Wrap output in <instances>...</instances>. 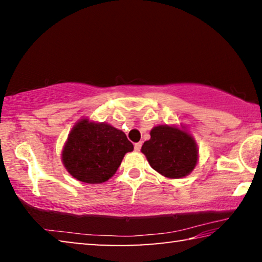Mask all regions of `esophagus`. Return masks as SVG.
Here are the masks:
<instances>
[{"instance_id": "esophagus-1", "label": "esophagus", "mask_w": 262, "mask_h": 262, "mask_svg": "<svg viewBox=\"0 0 262 262\" xmlns=\"http://www.w3.org/2000/svg\"><path fill=\"white\" fill-rule=\"evenodd\" d=\"M141 148H142V143H141V142H137V143H135V145H134L135 151H140Z\"/></svg>"}]
</instances>
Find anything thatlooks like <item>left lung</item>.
<instances>
[{"label":"left lung","mask_w":262,"mask_h":262,"mask_svg":"<svg viewBox=\"0 0 262 262\" xmlns=\"http://www.w3.org/2000/svg\"><path fill=\"white\" fill-rule=\"evenodd\" d=\"M150 136L141 151L154 170L167 178H183L193 171L198 162V148L188 133L165 125L154 127Z\"/></svg>","instance_id":"obj_1"}]
</instances>
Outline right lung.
<instances>
[{"mask_svg": "<svg viewBox=\"0 0 262 262\" xmlns=\"http://www.w3.org/2000/svg\"><path fill=\"white\" fill-rule=\"evenodd\" d=\"M133 149V143L123 132L107 123L84 119L70 132L62 151V162L74 178L88 184H100L117 172L123 156Z\"/></svg>", "mask_w": 262, "mask_h": 262, "instance_id": "1", "label": "right lung"}]
</instances>
